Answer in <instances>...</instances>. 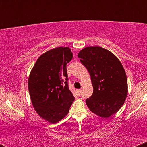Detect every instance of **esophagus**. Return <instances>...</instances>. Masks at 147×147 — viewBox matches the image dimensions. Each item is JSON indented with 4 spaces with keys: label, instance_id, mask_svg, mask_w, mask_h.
Segmentation results:
<instances>
[{
    "label": "esophagus",
    "instance_id": "esophagus-1",
    "mask_svg": "<svg viewBox=\"0 0 147 147\" xmlns=\"http://www.w3.org/2000/svg\"><path fill=\"white\" fill-rule=\"evenodd\" d=\"M77 92H78L79 95H81V92H82V90H80V89H79V90H77Z\"/></svg>",
    "mask_w": 147,
    "mask_h": 147
}]
</instances>
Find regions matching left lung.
Wrapping results in <instances>:
<instances>
[{"instance_id":"8db88e82","label":"left lung","mask_w":147,"mask_h":147,"mask_svg":"<svg viewBox=\"0 0 147 147\" xmlns=\"http://www.w3.org/2000/svg\"><path fill=\"white\" fill-rule=\"evenodd\" d=\"M90 73L93 93L86 100L88 107L99 117L107 118L117 113L127 96L126 72L112 52L99 46H88L78 54Z\"/></svg>"}]
</instances>
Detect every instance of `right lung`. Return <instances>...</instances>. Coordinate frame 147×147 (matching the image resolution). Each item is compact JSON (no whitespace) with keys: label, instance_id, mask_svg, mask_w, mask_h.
Segmentation results:
<instances>
[{"label":"right lung","instance_id":"right-lung-1","mask_svg":"<svg viewBox=\"0 0 147 147\" xmlns=\"http://www.w3.org/2000/svg\"><path fill=\"white\" fill-rule=\"evenodd\" d=\"M72 59L68 47L52 49L38 57L29 76L28 89L34 110L51 124L65 117L75 100L66 69Z\"/></svg>","mask_w":147,"mask_h":147}]
</instances>
